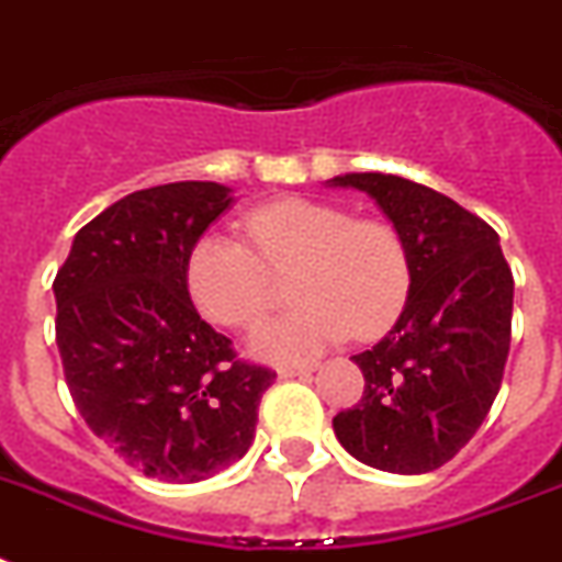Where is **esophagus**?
Instances as JSON below:
<instances>
[{
	"label": "esophagus",
	"instance_id": "obj_1",
	"mask_svg": "<svg viewBox=\"0 0 562 562\" xmlns=\"http://www.w3.org/2000/svg\"><path fill=\"white\" fill-rule=\"evenodd\" d=\"M312 372H314V363H294V367L277 369V375L280 378H303V375H312Z\"/></svg>",
	"mask_w": 562,
	"mask_h": 562
}]
</instances>
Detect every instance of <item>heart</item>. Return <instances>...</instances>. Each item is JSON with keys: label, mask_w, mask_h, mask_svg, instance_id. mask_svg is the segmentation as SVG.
<instances>
[{"label": "heart", "mask_w": 562, "mask_h": 562, "mask_svg": "<svg viewBox=\"0 0 562 562\" xmlns=\"http://www.w3.org/2000/svg\"><path fill=\"white\" fill-rule=\"evenodd\" d=\"M250 251L225 234H204L187 257V291L195 308L222 326H248L268 303V273L294 268L300 308L259 323L254 358L300 363L358 337L384 335L409 296V257L398 231L378 218L314 199H277L241 218Z\"/></svg>", "instance_id": "obj_1"}]
</instances>
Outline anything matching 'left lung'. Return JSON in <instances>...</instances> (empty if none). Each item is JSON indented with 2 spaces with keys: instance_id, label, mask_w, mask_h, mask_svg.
Segmentation results:
<instances>
[{
  "instance_id": "8db88e82",
  "label": "left lung",
  "mask_w": 562,
  "mask_h": 562,
  "mask_svg": "<svg viewBox=\"0 0 562 562\" xmlns=\"http://www.w3.org/2000/svg\"><path fill=\"white\" fill-rule=\"evenodd\" d=\"M326 187L367 193L409 257L404 312L355 355L367 386L331 418L337 441L375 471L418 476L450 462L494 404L510 346L514 277L494 227L401 176L346 172Z\"/></svg>"
}]
</instances>
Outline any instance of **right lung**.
<instances>
[{
    "label": "right lung",
    "mask_w": 562,
    "mask_h": 562,
    "mask_svg": "<svg viewBox=\"0 0 562 562\" xmlns=\"http://www.w3.org/2000/svg\"><path fill=\"white\" fill-rule=\"evenodd\" d=\"M216 181L123 195L71 241L54 280L57 349L98 439L161 482H202L248 453L277 372L234 360L187 291V257L234 204Z\"/></svg>",
    "instance_id": "right-lung-1"
}]
</instances>
